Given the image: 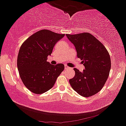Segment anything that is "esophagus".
Returning <instances> with one entry per match:
<instances>
[{"label":"esophagus","mask_w":126,"mask_h":126,"mask_svg":"<svg viewBox=\"0 0 126 126\" xmlns=\"http://www.w3.org/2000/svg\"><path fill=\"white\" fill-rule=\"evenodd\" d=\"M64 69H70V67H68V66H65V67H64Z\"/></svg>","instance_id":"esophagus-1"}]
</instances>
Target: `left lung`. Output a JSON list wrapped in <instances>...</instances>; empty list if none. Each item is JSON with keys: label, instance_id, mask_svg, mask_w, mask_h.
Here are the masks:
<instances>
[{"label": "left lung", "instance_id": "obj_1", "mask_svg": "<svg viewBox=\"0 0 126 126\" xmlns=\"http://www.w3.org/2000/svg\"><path fill=\"white\" fill-rule=\"evenodd\" d=\"M74 44L77 57L82 60L85 69L74 68L75 75L69 83L77 93L90 97L97 93L104 86L111 66L109 52L99 40L89 33L66 34Z\"/></svg>", "mask_w": 126, "mask_h": 126}]
</instances>
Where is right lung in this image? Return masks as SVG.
<instances>
[{"mask_svg":"<svg viewBox=\"0 0 126 126\" xmlns=\"http://www.w3.org/2000/svg\"><path fill=\"white\" fill-rule=\"evenodd\" d=\"M48 30H41L26 40L19 50L17 67L23 84L33 93L42 94L50 90L64 69L63 64L47 62L56 44L64 37Z\"/></svg>","mask_w":126,"mask_h":126,"instance_id":"add662e5","label":"right lung"}]
</instances>
